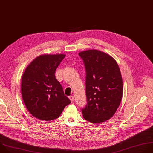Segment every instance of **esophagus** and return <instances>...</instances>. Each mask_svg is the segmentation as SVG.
<instances>
[{
    "mask_svg": "<svg viewBox=\"0 0 153 153\" xmlns=\"http://www.w3.org/2000/svg\"><path fill=\"white\" fill-rule=\"evenodd\" d=\"M69 98H70V100L71 101V102L73 103V101H74V96L73 95H70V96H69Z\"/></svg>",
    "mask_w": 153,
    "mask_h": 153,
    "instance_id": "34e87169",
    "label": "esophagus"
}]
</instances>
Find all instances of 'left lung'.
Listing matches in <instances>:
<instances>
[{
	"label": "left lung",
	"instance_id": "left-lung-1",
	"mask_svg": "<svg viewBox=\"0 0 153 153\" xmlns=\"http://www.w3.org/2000/svg\"><path fill=\"white\" fill-rule=\"evenodd\" d=\"M86 70L87 105L82 109L83 118L92 123L111 118L123 97V84L116 61L101 51L91 49L79 53Z\"/></svg>",
	"mask_w": 153,
	"mask_h": 153
}]
</instances>
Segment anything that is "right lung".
<instances>
[{
    "instance_id": "right-lung-1",
    "label": "right lung",
    "mask_w": 153,
    "mask_h": 153,
    "mask_svg": "<svg viewBox=\"0 0 153 153\" xmlns=\"http://www.w3.org/2000/svg\"><path fill=\"white\" fill-rule=\"evenodd\" d=\"M64 54L41 55L25 69L21 84L24 103L36 118L50 121L58 118L71 101L55 77Z\"/></svg>"
}]
</instances>
